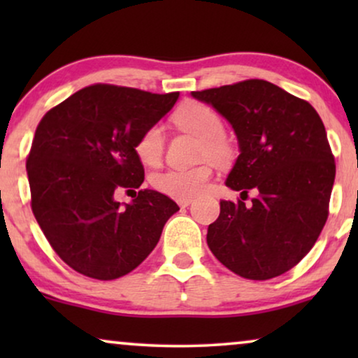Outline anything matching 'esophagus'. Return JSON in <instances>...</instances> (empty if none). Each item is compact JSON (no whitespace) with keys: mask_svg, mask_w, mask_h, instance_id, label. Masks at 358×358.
Masks as SVG:
<instances>
[{"mask_svg":"<svg viewBox=\"0 0 358 358\" xmlns=\"http://www.w3.org/2000/svg\"><path fill=\"white\" fill-rule=\"evenodd\" d=\"M178 203H179V207L185 208V207H189L190 203H192V199H178Z\"/></svg>","mask_w":358,"mask_h":358,"instance_id":"obj_1","label":"esophagus"}]
</instances>
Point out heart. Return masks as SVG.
I'll use <instances>...</instances> for the list:
<instances>
[{
  "label": "heart",
  "instance_id": "1",
  "mask_svg": "<svg viewBox=\"0 0 358 358\" xmlns=\"http://www.w3.org/2000/svg\"><path fill=\"white\" fill-rule=\"evenodd\" d=\"M174 120L182 130H187L202 138V155L210 158L224 159L229 148L222 136L224 125L222 117L212 107L200 102H187L174 114ZM164 150V131L159 125H151L141 131L135 141V153L143 164L155 166L161 161ZM212 178L210 166L202 164L189 169H168L153 176L151 182L159 192L174 199H192L207 189Z\"/></svg>",
  "mask_w": 358,
  "mask_h": 358
}]
</instances>
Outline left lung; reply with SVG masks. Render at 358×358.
Instances as JSON below:
<instances>
[{
	"instance_id": "1",
	"label": "left lung",
	"mask_w": 358,
	"mask_h": 358,
	"mask_svg": "<svg viewBox=\"0 0 358 358\" xmlns=\"http://www.w3.org/2000/svg\"><path fill=\"white\" fill-rule=\"evenodd\" d=\"M192 97L233 127L239 155L229 189H256L252 205L222 200L207 244L229 271L267 280L295 267L327 220L336 164L324 124L306 101L264 80H248Z\"/></svg>"
}]
</instances>
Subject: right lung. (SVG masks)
I'll return each instance as SVG.
<instances>
[{
	"mask_svg": "<svg viewBox=\"0 0 358 358\" xmlns=\"http://www.w3.org/2000/svg\"><path fill=\"white\" fill-rule=\"evenodd\" d=\"M178 97L94 85L38 124L26 164L32 212L53 251L76 272L97 280L127 275L148 257L179 210L150 189L130 203L115 200L122 189L135 192L143 184L135 141Z\"/></svg>",
	"mask_w": 358,
	"mask_h": 358,
	"instance_id": "1",
	"label": "right lung"
}]
</instances>
